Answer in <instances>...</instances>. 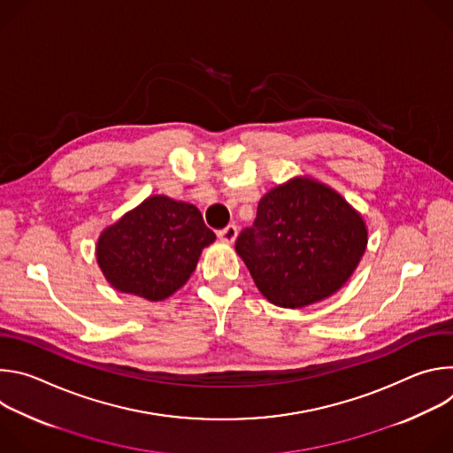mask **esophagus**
I'll return each mask as SVG.
<instances>
[{
  "mask_svg": "<svg viewBox=\"0 0 453 453\" xmlns=\"http://www.w3.org/2000/svg\"><path fill=\"white\" fill-rule=\"evenodd\" d=\"M236 236H238V227L234 224H229L219 231V238L226 243H233L236 240Z\"/></svg>",
  "mask_w": 453,
  "mask_h": 453,
  "instance_id": "obj_1",
  "label": "esophagus"
}]
</instances>
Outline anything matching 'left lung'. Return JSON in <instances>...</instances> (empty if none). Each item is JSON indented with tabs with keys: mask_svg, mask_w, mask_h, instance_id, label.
Returning <instances> with one entry per match:
<instances>
[{
	"mask_svg": "<svg viewBox=\"0 0 453 453\" xmlns=\"http://www.w3.org/2000/svg\"><path fill=\"white\" fill-rule=\"evenodd\" d=\"M367 247L362 215L308 175L278 184L257 203L236 252L257 290L276 306L303 308L339 292Z\"/></svg>",
	"mask_w": 453,
	"mask_h": 453,
	"instance_id": "1",
	"label": "left lung"
}]
</instances>
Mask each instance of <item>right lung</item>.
I'll use <instances>...</instances> for the list:
<instances>
[{"instance_id": "1", "label": "right lung", "mask_w": 453, "mask_h": 453, "mask_svg": "<svg viewBox=\"0 0 453 453\" xmlns=\"http://www.w3.org/2000/svg\"><path fill=\"white\" fill-rule=\"evenodd\" d=\"M215 238L196 206L152 196L100 233L96 264L118 292L163 301L189 280Z\"/></svg>"}]
</instances>
